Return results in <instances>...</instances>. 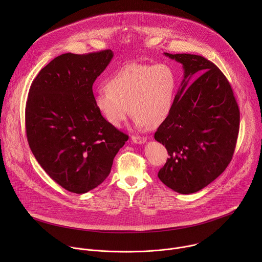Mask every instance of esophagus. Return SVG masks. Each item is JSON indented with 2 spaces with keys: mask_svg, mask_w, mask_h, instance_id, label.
I'll return each mask as SVG.
<instances>
[{
  "mask_svg": "<svg viewBox=\"0 0 262 262\" xmlns=\"http://www.w3.org/2000/svg\"><path fill=\"white\" fill-rule=\"evenodd\" d=\"M132 141L136 144H144L147 141L146 137H140V136H133Z\"/></svg>",
  "mask_w": 262,
  "mask_h": 262,
  "instance_id": "obj_1",
  "label": "esophagus"
}]
</instances>
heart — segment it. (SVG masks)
I'll use <instances>...</instances> for the list:
<instances>
[{"mask_svg": "<svg viewBox=\"0 0 262 262\" xmlns=\"http://www.w3.org/2000/svg\"><path fill=\"white\" fill-rule=\"evenodd\" d=\"M176 73L166 64L127 63L94 93L95 107L104 120L119 127L130 112L137 127L158 126L169 115L176 89Z\"/></svg>", "mask_w": 262, "mask_h": 262, "instance_id": "heart-1", "label": "heart"}]
</instances>
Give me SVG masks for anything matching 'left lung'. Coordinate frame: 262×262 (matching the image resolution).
<instances>
[{"label":"left lung","mask_w":262,"mask_h":262,"mask_svg":"<svg viewBox=\"0 0 262 262\" xmlns=\"http://www.w3.org/2000/svg\"><path fill=\"white\" fill-rule=\"evenodd\" d=\"M165 56L182 64L183 80L155 139L170 158L159 178L179 194L196 193L229 165L239 129V110L223 72L202 56Z\"/></svg>","instance_id":"1"}]
</instances>
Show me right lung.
<instances>
[{
    "label": "right lung",
    "mask_w": 262,
    "mask_h": 262,
    "mask_svg": "<svg viewBox=\"0 0 262 262\" xmlns=\"http://www.w3.org/2000/svg\"><path fill=\"white\" fill-rule=\"evenodd\" d=\"M111 50L63 54L33 81L26 104L31 150L63 189L85 194L110 174L128 136L108 124L93 101L92 86L111 62Z\"/></svg>",
    "instance_id": "right-lung-1"
}]
</instances>
